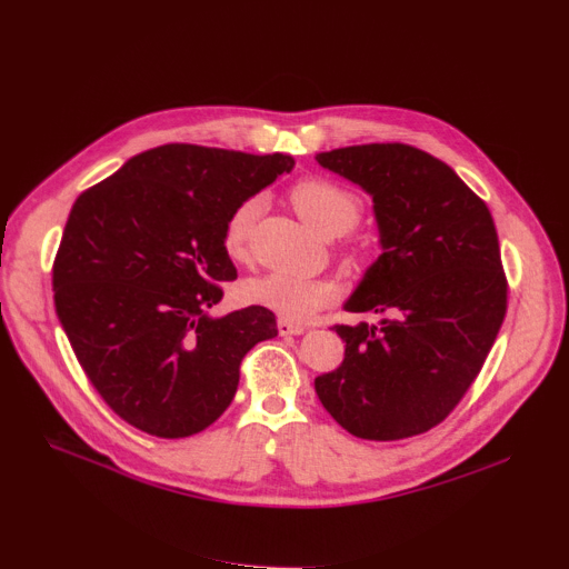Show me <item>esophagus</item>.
<instances>
[{"label":"esophagus","mask_w":569,"mask_h":569,"mask_svg":"<svg viewBox=\"0 0 569 569\" xmlns=\"http://www.w3.org/2000/svg\"><path fill=\"white\" fill-rule=\"evenodd\" d=\"M277 329H279V333L281 336H299V333H305L307 331V325H297V322H290V320H279L277 322Z\"/></svg>","instance_id":"1"}]
</instances>
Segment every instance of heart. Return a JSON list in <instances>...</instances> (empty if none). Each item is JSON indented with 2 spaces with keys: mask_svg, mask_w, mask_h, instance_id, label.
I'll list each match as a JSON object with an SVG mask.
<instances>
[{
  "mask_svg": "<svg viewBox=\"0 0 569 569\" xmlns=\"http://www.w3.org/2000/svg\"><path fill=\"white\" fill-rule=\"evenodd\" d=\"M290 203L297 214L322 238H338L350 233L361 219L363 203L352 189L327 178H301L290 187ZM262 212L260 197L240 201L223 223V251L233 260L249 256L256 221ZM244 297L253 305L279 313L283 320H309L316 311L331 305L336 288L325 279L264 274L244 281Z\"/></svg>",
  "mask_w": 569,
  "mask_h": 569,
  "instance_id": "obj_1",
  "label": "heart"
}]
</instances>
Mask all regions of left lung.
<instances>
[{
	"label": "left lung",
	"mask_w": 569,
	"mask_h": 569,
	"mask_svg": "<svg viewBox=\"0 0 569 569\" xmlns=\"http://www.w3.org/2000/svg\"><path fill=\"white\" fill-rule=\"evenodd\" d=\"M372 197L382 253L346 311L377 322L333 325L346 359L316 377L338 426L370 441L428 432L478 377L508 309L495 219L446 162L407 143L316 156Z\"/></svg>",
	"instance_id": "obj_1"
}]
</instances>
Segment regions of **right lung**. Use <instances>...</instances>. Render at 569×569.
I'll return each instance as SVG.
<instances>
[{"label":"right lung","mask_w":569,"mask_h":569,"mask_svg":"<svg viewBox=\"0 0 569 569\" xmlns=\"http://www.w3.org/2000/svg\"><path fill=\"white\" fill-rule=\"evenodd\" d=\"M292 167L281 153L164 143L74 201L52 268L57 316L96 391L141 432L212 426L244 355L279 333L270 309L208 311L238 279L226 219Z\"/></svg>","instance_id":"1"}]
</instances>
